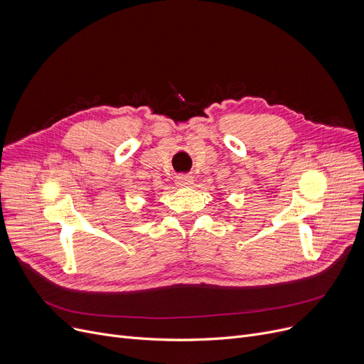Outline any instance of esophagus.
Returning <instances> with one entry per match:
<instances>
[{"instance_id":"obj_1","label":"esophagus","mask_w":364,"mask_h":364,"mask_svg":"<svg viewBox=\"0 0 364 364\" xmlns=\"http://www.w3.org/2000/svg\"><path fill=\"white\" fill-rule=\"evenodd\" d=\"M176 183H177V186H181V187L190 186L193 183V177L188 176V174H180V176L176 177Z\"/></svg>"}]
</instances>
